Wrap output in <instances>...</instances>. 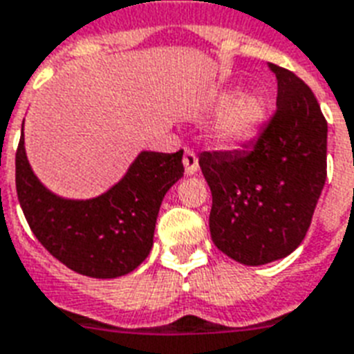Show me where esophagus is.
I'll list each match as a JSON object with an SVG mask.
<instances>
[{"instance_id": "1", "label": "esophagus", "mask_w": 354, "mask_h": 354, "mask_svg": "<svg viewBox=\"0 0 354 354\" xmlns=\"http://www.w3.org/2000/svg\"><path fill=\"white\" fill-rule=\"evenodd\" d=\"M183 167H185V174L193 176L198 172V158L194 154L193 150H185L183 154Z\"/></svg>"}]
</instances>
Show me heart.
<instances>
[{
    "label": "heart",
    "instance_id": "heart-1",
    "mask_svg": "<svg viewBox=\"0 0 354 354\" xmlns=\"http://www.w3.org/2000/svg\"><path fill=\"white\" fill-rule=\"evenodd\" d=\"M216 104L222 108L213 121L211 136L221 147H235L252 139L264 124L270 110L268 99L257 90L226 91Z\"/></svg>",
    "mask_w": 354,
    "mask_h": 354
}]
</instances>
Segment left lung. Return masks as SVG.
I'll list each match as a JSON object with an SVG mask.
<instances>
[{
  "label": "left lung",
  "mask_w": 354,
  "mask_h": 354,
  "mask_svg": "<svg viewBox=\"0 0 354 354\" xmlns=\"http://www.w3.org/2000/svg\"><path fill=\"white\" fill-rule=\"evenodd\" d=\"M277 110L244 150L202 152L215 246L246 266L290 255L305 239L327 178V121L299 77L268 64Z\"/></svg>",
  "instance_id": "left-lung-1"
}]
</instances>
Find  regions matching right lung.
Segmentation results:
<instances>
[{
	"mask_svg": "<svg viewBox=\"0 0 354 354\" xmlns=\"http://www.w3.org/2000/svg\"><path fill=\"white\" fill-rule=\"evenodd\" d=\"M183 150H143L127 174L95 198L51 193L25 154L24 124L16 150V191L24 215L41 246L77 274L113 279L149 257L163 196L183 176Z\"/></svg>",
	"mask_w": 354,
	"mask_h": 354,
	"instance_id": "obj_1",
	"label": "right lung"
}]
</instances>
